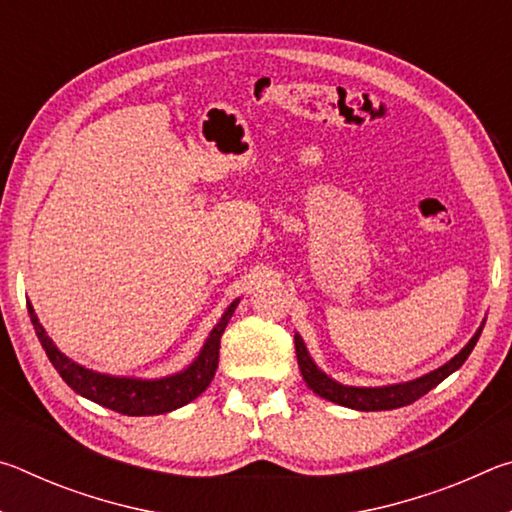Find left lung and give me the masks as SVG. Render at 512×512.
<instances>
[{"instance_id":"left-lung-1","label":"left lung","mask_w":512,"mask_h":512,"mask_svg":"<svg viewBox=\"0 0 512 512\" xmlns=\"http://www.w3.org/2000/svg\"><path fill=\"white\" fill-rule=\"evenodd\" d=\"M481 329H483V325L476 329V334L472 336L470 343H467L454 359H449L445 366L431 370V372H427V375H422L418 379L402 381V384L377 386V388L343 386V384H339V381H334L332 377H327L325 372L316 366L314 359L309 357L307 345L300 339V334H296L298 366L302 372V379L307 381V386L311 388V391L320 397H325V400H329V402L348 406V409H357V411H391V409H400V406L413 404L415 400H420L422 395H427L431 388H436L445 377H449L452 372L461 368L465 359L470 357V352L474 350L476 341H479Z\"/></svg>"}]
</instances>
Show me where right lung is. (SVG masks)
Segmentation results:
<instances>
[{"instance_id":"1","label":"right lung","mask_w":512,"mask_h":512,"mask_svg":"<svg viewBox=\"0 0 512 512\" xmlns=\"http://www.w3.org/2000/svg\"><path fill=\"white\" fill-rule=\"evenodd\" d=\"M29 305V302H27ZM239 305V300L230 302V307L223 311L219 323L207 336L198 357L189 363L185 370L176 372V375L162 377V379H135V377H112L103 375V372L90 370L79 363L72 361L67 354L60 352L54 341L49 339L45 327L40 325L36 311L29 305L31 323L36 329L38 339L45 348L49 361L54 363L58 375L65 379V384L88 400L97 402L106 409H112L124 415H160L176 411L180 406L196 400L210 381L214 379L216 366H219V348H221V334L225 332V325L230 323L232 314Z\"/></svg>"}]
</instances>
